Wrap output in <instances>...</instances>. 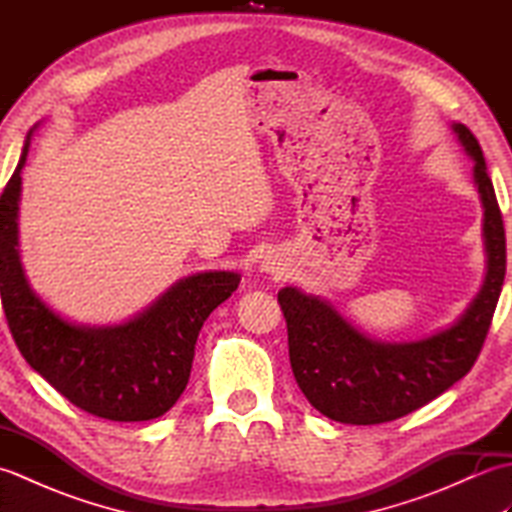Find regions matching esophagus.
<instances>
[{"mask_svg":"<svg viewBox=\"0 0 512 512\" xmlns=\"http://www.w3.org/2000/svg\"><path fill=\"white\" fill-rule=\"evenodd\" d=\"M266 270H268V273H279V268H275V266H268Z\"/></svg>","mask_w":512,"mask_h":512,"instance_id":"obj_1","label":"esophagus"}]
</instances>
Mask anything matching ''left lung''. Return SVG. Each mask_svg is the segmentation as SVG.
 <instances>
[{
  "instance_id": "1",
  "label": "left lung",
  "mask_w": 512,
  "mask_h": 512,
  "mask_svg": "<svg viewBox=\"0 0 512 512\" xmlns=\"http://www.w3.org/2000/svg\"><path fill=\"white\" fill-rule=\"evenodd\" d=\"M455 132L475 160L488 273L453 328L416 343H378L354 330L330 303L297 288L277 295L288 325L292 374L310 405L330 420L380 424L407 416L469 374L482 352L506 277V231L480 143L466 125H455Z\"/></svg>"
}]
</instances>
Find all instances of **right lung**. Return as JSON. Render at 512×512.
<instances>
[{"mask_svg": "<svg viewBox=\"0 0 512 512\" xmlns=\"http://www.w3.org/2000/svg\"><path fill=\"white\" fill-rule=\"evenodd\" d=\"M28 140L0 195V297L8 330L26 363L79 409L114 422L165 416L189 383L206 317L233 295L239 275L182 279L140 317L116 328L63 321L30 290L15 248Z\"/></svg>", "mask_w": 512, "mask_h": 512, "instance_id": "right-lung-1", "label": "right lung"}]
</instances>
